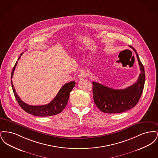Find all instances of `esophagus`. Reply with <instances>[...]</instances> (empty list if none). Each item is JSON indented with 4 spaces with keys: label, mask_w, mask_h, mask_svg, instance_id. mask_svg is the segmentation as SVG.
I'll use <instances>...</instances> for the list:
<instances>
[{
    "label": "esophagus",
    "mask_w": 158,
    "mask_h": 158,
    "mask_svg": "<svg viewBox=\"0 0 158 158\" xmlns=\"http://www.w3.org/2000/svg\"><path fill=\"white\" fill-rule=\"evenodd\" d=\"M86 76V72H84V71H81V72L79 73V75H78V77H79V79H81V80L83 79Z\"/></svg>",
    "instance_id": "34e87169"
}]
</instances>
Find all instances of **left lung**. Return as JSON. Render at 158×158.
<instances>
[{
  "mask_svg": "<svg viewBox=\"0 0 158 158\" xmlns=\"http://www.w3.org/2000/svg\"><path fill=\"white\" fill-rule=\"evenodd\" d=\"M130 47L135 53L141 73L136 82L122 89H114L93 82L94 101L102 112L109 114L125 112L135 106L141 97L145 82L144 69L135 49L131 46Z\"/></svg>",
  "mask_w": 158,
  "mask_h": 158,
  "instance_id": "left-lung-1",
  "label": "left lung"
}]
</instances>
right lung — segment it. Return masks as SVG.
Here are the masks:
<instances>
[{
  "instance_id": "right-lung-1",
  "label": "right lung",
  "mask_w": 158,
  "mask_h": 158,
  "mask_svg": "<svg viewBox=\"0 0 158 158\" xmlns=\"http://www.w3.org/2000/svg\"><path fill=\"white\" fill-rule=\"evenodd\" d=\"M23 54V53L21 54V56L19 57L18 61L20 59ZM18 61L16 62L15 66L12 69V71L11 73V79L14 75V72L15 68L17 65ZM75 83V82L72 81L64 84L59 91L57 95L48 104L35 106V105H28L25 103L24 102H23V101L21 99V98L19 97L18 94H16L14 86L13 85L12 81H11V85H12L13 92H14L15 98L18 103L19 104V105H20V106L25 112L38 117V116L40 117L52 116V115H54L61 113L64 109V108L66 107V106L68 104L70 92L74 88Z\"/></svg>"
}]
</instances>
